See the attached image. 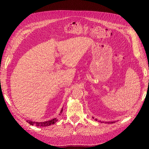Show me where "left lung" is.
Returning <instances> with one entry per match:
<instances>
[{
    "label": "left lung",
    "instance_id": "1",
    "mask_svg": "<svg viewBox=\"0 0 149 149\" xmlns=\"http://www.w3.org/2000/svg\"><path fill=\"white\" fill-rule=\"evenodd\" d=\"M93 119H94V118H93ZM95 120H97V119H95ZM99 121H100V120H99ZM100 122H101V123H105V122L104 121H100ZM116 123V121H112V122H106V123H108V124H112V123Z\"/></svg>",
    "mask_w": 149,
    "mask_h": 149
}]
</instances>
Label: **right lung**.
<instances>
[{
  "instance_id": "1",
  "label": "right lung",
  "mask_w": 149,
  "mask_h": 149,
  "mask_svg": "<svg viewBox=\"0 0 149 149\" xmlns=\"http://www.w3.org/2000/svg\"><path fill=\"white\" fill-rule=\"evenodd\" d=\"M62 112H63V108L60 111V114H61ZM56 121H58V119L56 118H54L52 120H49L45 121V122H41V123H38V122H33V121L29 120H26V122H28V123L31 125H35L37 126H40V127H45V126H49L52 124H54L55 123H56Z\"/></svg>"
}]
</instances>
